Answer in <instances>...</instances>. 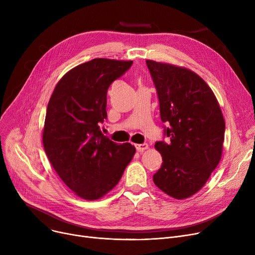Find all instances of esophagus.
<instances>
[{"label": "esophagus", "mask_w": 255, "mask_h": 255, "mask_svg": "<svg viewBox=\"0 0 255 255\" xmlns=\"http://www.w3.org/2000/svg\"><path fill=\"white\" fill-rule=\"evenodd\" d=\"M135 148H136V150L138 151V152H143V151H145V150H148L149 149V145H148V143H136L135 144Z\"/></svg>", "instance_id": "obj_1"}]
</instances>
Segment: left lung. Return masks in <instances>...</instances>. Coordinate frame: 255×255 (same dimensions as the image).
I'll use <instances>...</instances> for the list:
<instances>
[{"instance_id":"left-lung-1","label":"left lung","mask_w":255,"mask_h":255,"mask_svg":"<svg viewBox=\"0 0 255 255\" xmlns=\"http://www.w3.org/2000/svg\"><path fill=\"white\" fill-rule=\"evenodd\" d=\"M146 66L170 138L169 143H155L163 162L153 180L170 197L188 198L203 188L220 162L224 118L215 94L195 72L152 60H146Z\"/></svg>"}]
</instances>
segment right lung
<instances>
[{"label":"right lung","mask_w":255,"mask_h":255,"mask_svg":"<svg viewBox=\"0 0 255 255\" xmlns=\"http://www.w3.org/2000/svg\"><path fill=\"white\" fill-rule=\"evenodd\" d=\"M132 61L94 59L67 72L49 99L42 134L53 169L73 193L96 200L113 190L135 154L129 142L118 144L102 134L106 94Z\"/></svg>","instance_id":"right-lung-1"}]
</instances>
